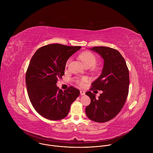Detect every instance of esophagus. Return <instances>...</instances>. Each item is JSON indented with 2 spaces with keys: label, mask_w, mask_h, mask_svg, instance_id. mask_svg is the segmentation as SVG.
I'll return each mask as SVG.
<instances>
[{
  "label": "esophagus",
  "mask_w": 153,
  "mask_h": 153,
  "mask_svg": "<svg viewBox=\"0 0 153 153\" xmlns=\"http://www.w3.org/2000/svg\"><path fill=\"white\" fill-rule=\"evenodd\" d=\"M80 95L81 96H83V95L85 94V92L84 91H80Z\"/></svg>",
  "instance_id": "34e87169"
}]
</instances>
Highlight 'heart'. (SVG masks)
Masks as SVG:
<instances>
[{
	"label": "heart",
	"mask_w": 153,
	"mask_h": 153,
	"mask_svg": "<svg viewBox=\"0 0 153 153\" xmlns=\"http://www.w3.org/2000/svg\"><path fill=\"white\" fill-rule=\"evenodd\" d=\"M79 57L81 60V61L83 62V65L86 67H90L93 66V65L96 63L97 60V57L95 56V54H93L92 52L88 51L83 52L79 55ZM68 62L69 60L67 61V65H68ZM85 80H86L85 79H77L76 80V83L80 86H83V84Z\"/></svg>",
	"instance_id": "heart-1"
}]
</instances>
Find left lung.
<instances>
[{"instance_id": "1", "label": "left lung", "mask_w": 153, "mask_h": 153, "mask_svg": "<svg viewBox=\"0 0 153 153\" xmlns=\"http://www.w3.org/2000/svg\"><path fill=\"white\" fill-rule=\"evenodd\" d=\"M91 50L104 59L101 75L91 83V91L102 90L98 99L91 91L86 94L91 99L85 109L88 117L96 122L103 123L115 117L123 108L129 91V70L126 62L116 50L106 47H94Z\"/></svg>"}]
</instances>
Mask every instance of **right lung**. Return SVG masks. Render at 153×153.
Listing matches in <instances>:
<instances>
[{"label": "right lung", "mask_w": 153, "mask_h": 153, "mask_svg": "<svg viewBox=\"0 0 153 153\" xmlns=\"http://www.w3.org/2000/svg\"><path fill=\"white\" fill-rule=\"evenodd\" d=\"M80 48L49 44L39 48L32 57L25 76L27 89L33 106L43 117L51 120L65 118L79 96L80 91L73 86L63 91L56 83L65 74L67 60Z\"/></svg>", "instance_id": "1"}]
</instances>
